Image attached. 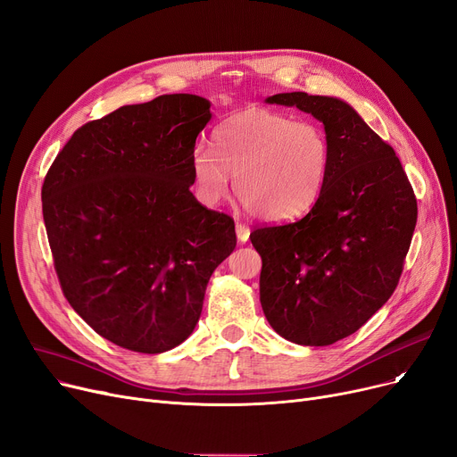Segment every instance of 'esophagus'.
<instances>
[{
	"label": "esophagus",
	"mask_w": 457,
	"mask_h": 457,
	"mask_svg": "<svg viewBox=\"0 0 457 457\" xmlns=\"http://www.w3.org/2000/svg\"><path fill=\"white\" fill-rule=\"evenodd\" d=\"M235 231H237V239H239L241 243H246L248 237H250V228L246 224H241L237 222L235 224Z\"/></svg>",
	"instance_id": "obj_1"
}]
</instances>
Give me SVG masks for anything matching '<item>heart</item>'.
Returning <instances> with one entry per match:
<instances>
[{
	"label": "heart",
	"mask_w": 457,
	"mask_h": 457,
	"mask_svg": "<svg viewBox=\"0 0 457 457\" xmlns=\"http://www.w3.org/2000/svg\"><path fill=\"white\" fill-rule=\"evenodd\" d=\"M192 177L200 200L220 204L231 192L267 222H289L320 200L330 171L325 129L265 108H246L216 129L214 149L192 153Z\"/></svg>",
	"instance_id": "1"
}]
</instances>
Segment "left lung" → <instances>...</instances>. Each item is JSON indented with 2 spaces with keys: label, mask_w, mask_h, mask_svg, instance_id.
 Returning a JSON list of instances; mask_svg holds the SVG:
<instances>
[{
  "label": "left lung",
  "mask_w": 457,
  "mask_h": 457,
  "mask_svg": "<svg viewBox=\"0 0 457 457\" xmlns=\"http://www.w3.org/2000/svg\"><path fill=\"white\" fill-rule=\"evenodd\" d=\"M325 125L330 171L301 220L250 233L262 255L260 301L270 327L299 345H330L359 330L400 282L416 197L400 158L347 103L303 91L267 98Z\"/></svg>",
  "instance_id": "obj_1"
}]
</instances>
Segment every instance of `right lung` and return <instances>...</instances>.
Returning a JSON list of instances; mask_svg holds the SVG:
<instances>
[{
	"label": "right lung",
	"instance_id": "1",
	"mask_svg": "<svg viewBox=\"0 0 457 457\" xmlns=\"http://www.w3.org/2000/svg\"><path fill=\"white\" fill-rule=\"evenodd\" d=\"M204 96L121 106L78 129L43 183L54 267L74 312L112 344L173 349L202 315L212 270L237 245L233 218L190 192Z\"/></svg>",
	"mask_w": 457,
	"mask_h": 457
}]
</instances>
